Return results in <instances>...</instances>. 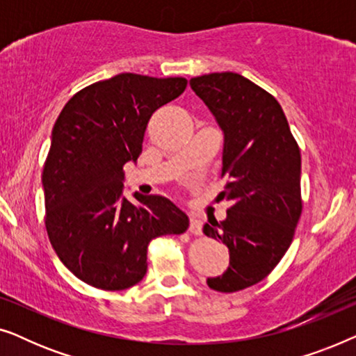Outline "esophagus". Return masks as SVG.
<instances>
[{
	"mask_svg": "<svg viewBox=\"0 0 356 356\" xmlns=\"http://www.w3.org/2000/svg\"><path fill=\"white\" fill-rule=\"evenodd\" d=\"M189 232L193 235H201L202 233V223L196 216H191V222H189Z\"/></svg>",
	"mask_w": 356,
	"mask_h": 356,
	"instance_id": "1",
	"label": "esophagus"
}]
</instances>
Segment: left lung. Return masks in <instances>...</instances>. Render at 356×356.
<instances>
[{
	"instance_id": "left-lung-1",
	"label": "left lung",
	"mask_w": 356,
	"mask_h": 356,
	"mask_svg": "<svg viewBox=\"0 0 356 356\" xmlns=\"http://www.w3.org/2000/svg\"><path fill=\"white\" fill-rule=\"evenodd\" d=\"M189 86L223 133L218 199L232 202L227 218L204 225L225 243L230 266L207 285L232 293L257 284L289 250L301 216V155L279 102L236 72L193 77Z\"/></svg>"
}]
</instances>
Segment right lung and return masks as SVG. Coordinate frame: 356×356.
Segmentation results:
<instances>
[{
  "instance_id": "obj_1",
  "label": "right lung",
  "mask_w": 356,
  "mask_h": 356,
  "mask_svg": "<svg viewBox=\"0 0 356 356\" xmlns=\"http://www.w3.org/2000/svg\"><path fill=\"white\" fill-rule=\"evenodd\" d=\"M186 82L121 72L77 92L53 126L42 175L48 238L63 264L95 289L136 285L150 240L188 230V216L170 199L123 196V165L138 162L150 116Z\"/></svg>"
}]
</instances>
